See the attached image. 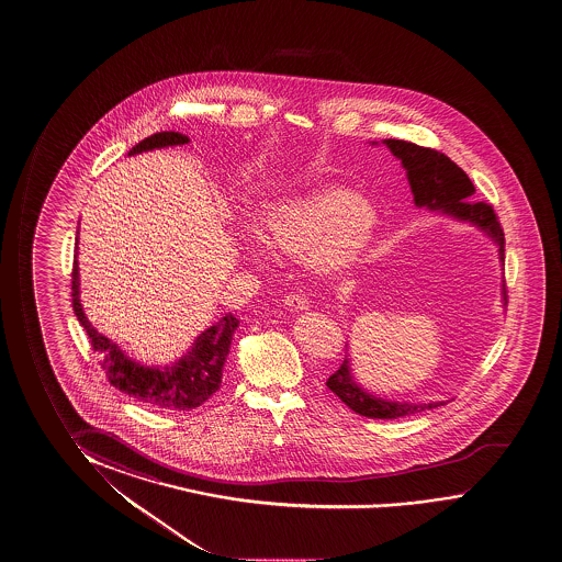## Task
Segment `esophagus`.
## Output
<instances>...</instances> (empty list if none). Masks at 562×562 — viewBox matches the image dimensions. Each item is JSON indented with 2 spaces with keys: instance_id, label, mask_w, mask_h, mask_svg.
<instances>
[{
  "instance_id": "esophagus-1",
  "label": "esophagus",
  "mask_w": 562,
  "mask_h": 562,
  "mask_svg": "<svg viewBox=\"0 0 562 562\" xmlns=\"http://www.w3.org/2000/svg\"><path fill=\"white\" fill-rule=\"evenodd\" d=\"M285 304L294 312L308 311L311 308V302L306 296H302V294H286Z\"/></svg>"
}]
</instances>
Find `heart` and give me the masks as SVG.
Segmentation results:
<instances>
[{
  "mask_svg": "<svg viewBox=\"0 0 562 562\" xmlns=\"http://www.w3.org/2000/svg\"><path fill=\"white\" fill-rule=\"evenodd\" d=\"M376 210L351 190L331 188L277 203L260 221L261 238L283 254H311L314 268L334 276L359 263L376 231Z\"/></svg>",
  "mask_w": 562,
  "mask_h": 562,
  "instance_id": "1",
  "label": "heart"
}]
</instances>
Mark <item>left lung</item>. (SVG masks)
<instances>
[{"mask_svg": "<svg viewBox=\"0 0 562 562\" xmlns=\"http://www.w3.org/2000/svg\"><path fill=\"white\" fill-rule=\"evenodd\" d=\"M384 143L385 147L394 153V157L402 160L403 168L407 170V180H409L415 205L427 207L428 211H440L450 217L481 228L488 238H493V243L498 248V258L504 266L503 226L498 223L493 205L471 200V195L475 193V186L470 177L450 157H446L445 153L403 142V139H384ZM506 293H508L506 281H503L504 306L508 304ZM326 385L349 409L370 419H397V417L445 405V402H392V400H382L369 394L355 382L351 362L347 359V355H345L344 364L327 378Z\"/></svg>", "mask_w": 562, "mask_h": 562, "instance_id": "obj_1", "label": "left lung"}]
</instances>
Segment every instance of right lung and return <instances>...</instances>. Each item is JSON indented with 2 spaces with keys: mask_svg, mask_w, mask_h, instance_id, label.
<instances>
[{
  "mask_svg": "<svg viewBox=\"0 0 562 562\" xmlns=\"http://www.w3.org/2000/svg\"><path fill=\"white\" fill-rule=\"evenodd\" d=\"M188 142L190 139L178 132H159L137 143L127 155H139L143 151L184 145ZM71 301L79 324L85 327L87 336L91 339L92 349L102 352L104 357L102 370L106 372L110 384L120 392L162 411L195 409L217 392L223 378V367L231 351L233 334L238 327V319L231 312L195 337L192 349L175 364L145 367L142 362H135L134 359L126 357L124 351H120V347L112 344L109 337L99 334L85 316L83 306L79 301L77 251L71 271Z\"/></svg>",
  "mask_w": 562,
  "mask_h": 562,
  "instance_id": "right-lung-1",
  "label": "right lung"
}]
</instances>
